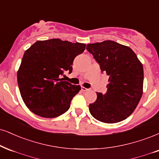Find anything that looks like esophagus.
<instances>
[{"label":"esophagus","instance_id":"1","mask_svg":"<svg viewBox=\"0 0 159 159\" xmlns=\"http://www.w3.org/2000/svg\"><path fill=\"white\" fill-rule=\"evenodd\" d=\"M81 89H82V91H89V89H86V88H85V87H82Z\"/></svg>","mask_w":159,"mask_h":159}]
</instances>
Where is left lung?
Listing matches in <instances>:
<instances>
[{"instance_id": "8db88e82", "label": "left lung", "mask_w": 159, "mask_h": 159, "mask_svg": "<svg viewBox=\"0 0 159 159\" xmlns=\"http://www.w3.org/2000/svg\"><path fill=\"white\" fill-rule=\"evenodd\" d=\"M86 49L109 77L107 92L97 93V100L89 105L90 113L102 122L125 120L134 112L142 96V64L130 47L112 40L88 44Z\"/></svg>"}]
</instances>
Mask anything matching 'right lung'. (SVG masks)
I'll return each instance as SVG.
<instances>
[{"mask_svg": "<svg viewBox=\"0 0 159 159\" xmlns=\"http://www.w3.org/2000/svg\"><path fill=\"white\" fill-rule=\"evenodd\" d=\"M85 44L60 39L38 40L24 53L18 71L20 95L32 112L54 118L69 109L80 85L64 81L65 71L72 72L74 58L85 49Z\"/></svg>", "mask_w": 159, "mask_h": 159, "instance_id": "right-lung-1", "label": "right lung"}]
</instances>
